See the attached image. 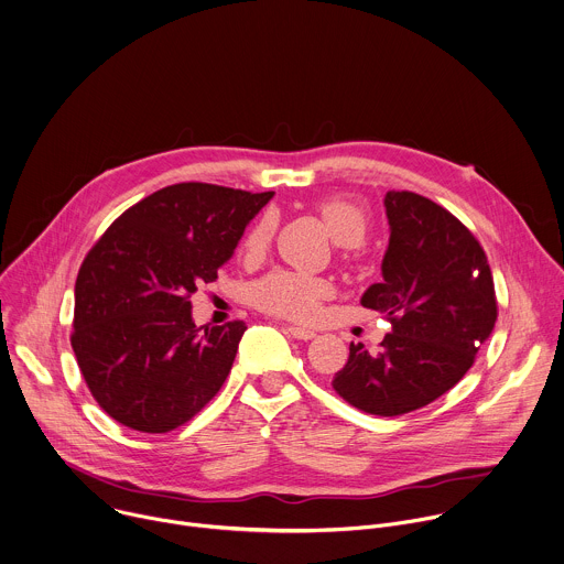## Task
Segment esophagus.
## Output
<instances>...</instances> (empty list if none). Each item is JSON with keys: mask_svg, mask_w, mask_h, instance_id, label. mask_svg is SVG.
I'll return each instance as SVG.
<instances>
[{"mask_svg": "<svg viewBox=\"0 0 564 564\" xmlns=\"http://www.w3.org/2000/svg\"><path fill=\"white\" fill-rule=\"evenodd\" d=\"M285 332H288L292 338H296V340H312V338L316 336L312 329L296 327V325H288V327H285Z\"/></svg>", "mask_w": 564, "mask_h": 564, "instance_id": "esophagus-1", "label": "esophagus"}]
</instances>
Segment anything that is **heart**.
Masks as SVG:
<instances>
[{
  "instance_id": "heart-1",
  "label": "heart",
  "mask_w": 564,
  "mask_h": 564,
  "mask_svg": "<svg viewBox=\"0 0 564 564\" xmlns=\"http://www.w3.org/2000/svg\"><path fill=\"white\" fill-rule=\"evenodd\" d=\"M316 210L338 243L356 248L365 241L369 232V217L358 204L345 197H327L318 202ZM274 226L276 219L272 213H263L254 221L243 241L246 257L257 259L268 250ZM329 292L332 285L325 279L279 270L259 279L250 290V299L259 310L268 314L305 323L316 318V314L321 312V303L329 296Z\"/></svg>"
}]
</instances>
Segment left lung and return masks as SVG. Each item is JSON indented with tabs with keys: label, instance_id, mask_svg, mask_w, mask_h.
Masks as SVG:
<instances>
[{
	"label": "left lung",
	"instance_id": "left-lung-1",
	"mask_svg": "<svg viewBox=\"0 0 564 564\" xmlns=\"http://www.w3.org/2000/svg\"><path fill=\"white\" fill-rule=\"evenodd\" d=\"M384 206V279L362 305L382 312L391 334L376 356L351 343L332 387L358 411L395 417L435 402L468 373L499 307L486 250L451 210L411 191H389Z\"/></svg>",
	"mask_w": 564,
	"mask_h": 564
}]
</instances>
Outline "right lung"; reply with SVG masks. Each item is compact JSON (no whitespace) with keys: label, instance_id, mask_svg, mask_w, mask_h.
I'll use <instances>...</instances> for the list:
<instances>
[{"label":"right lung","instance_id":"1","mask_svg":"<svg viewBox=\"0 0 564 564\" xmlns=\"http://www.w3.org/2000/svg\"><path fill=\"white\" fill-rule=\"evenodd\" d=\"M274 193L204 182L164 186L91 246L74 285L78 369L98 406L140 433H169L226 382L243 321L195 327L191 294L213 283Z\"/></svg>","mask_w":564,"mask_h":564}]
</instances>
